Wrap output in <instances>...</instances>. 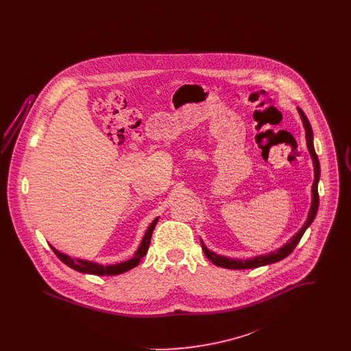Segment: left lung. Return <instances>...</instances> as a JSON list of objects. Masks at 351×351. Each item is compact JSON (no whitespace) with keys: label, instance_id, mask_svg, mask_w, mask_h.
Returning a JSON list of instances; mask_svg holds the SVG:
<instances>
[{"label":"left lung","instance_id":"1","mask_svg":"<svg viewBox=\"0 0 351 351\" xmlns=\"http://www.w3.org/2000/svg\"><path fill=\"white\" fill-rule=\"evenodd\" d=\"M298 112L300 114L304 129H305V138H306V146L309 154L312 156L313 160V167H315V180H313V185H312V205L308 213V218L304 223V226L301 228L298 233L295 234L283 247L278 249V250L272 251L269 254H265V255H258L254 256L251 259H233V258H226L222 255H218L216 252L209 250L204 242L201 241V247L204 250V254L206 255V258L218 267L230 268V269H246V268H256L261 266H266V265H271L275 262H279L284 258H287L292 251L295 250V247L298 246V243L300 242L302 234L305 233V230L311 226V223L313 222V219L316 217L318 210V180H319V162H318L317 154L315 151V146H313V132H312V126L308 121L306 116L304 114V112L301 110L300 108H298Z\"/></svg>","mask_w":351,"mask_h":351}]
</instances>
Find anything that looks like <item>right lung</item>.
I'll return each mask as SVG.
<instances>
[{
    "label": "right lung",
    "instance_id": "1",
    "mask_svg": "<svg viewBox=\"0 0 351 351\" xmlns=\"http://www.w3.org/2000/svg\"><path fill=\"white\" fill-rule=\"evenodd\" d=\"M159 218H155L152 222H151L147 232L145 234V237L142 238V242L138 247V250L135 251L133 258L126 261V262H121L117 265H109V266H104V265H99V263H95V262H90V261H84V259H72L71 256H68L66 254L60 252V251L56 250L55 247L51 246V249L53 250V252L56 254V256L64 263L67 265L68 267L73 268L79 272H83V274H90V275H119V274H123L129 269L135 267L139 265L141 259L146 255V252L149 250V246H150L151 235L152 232L155 229V225L158 222Z\"/></svg>",
    "mask_w": 351,
    "mask_h": 351
}]
</instances>
